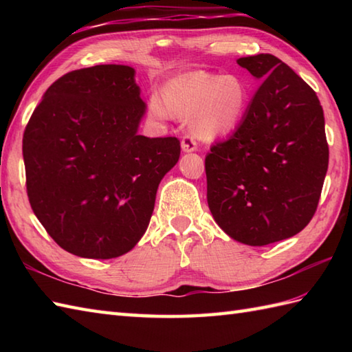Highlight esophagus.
I'll return each mask as SVG.
<instances>
[{"mask_svg":"<svg viewBox=\"0 0 352 352\" xmlns=\"http://www.w3.org/2000/svg\"><path fill=\"white\" fill-rule=\"evenodd\" d=\"M182 148H183L184 153L195 151V149H197V142H195V139H193L192 136H184V138L182 139Z\"/></svg>","mask_w":352,"mask_h":352,"instance_id":"esophagus-1","label":"esophagus"}]
</instances>
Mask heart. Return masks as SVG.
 Returning a JSON list of instances; mask_svg holds the SVG:
<instances>
[{"instance_id":"obj_1","label":"heart","mask_w":352,"mask_h":352,"mask_svg":"<svg viewBox=\"0 0 352 352\" xmlns=\"http://www.w3.org/2000/svg\"><path fill=\"white\" fill-rule=\"evenodd\" d=\"M251 87L239 74L198 71L170 80L163 96L153 92L148 96V116L164 122L172 116L190 119L192 133L210 142L233 133L248 111Z\"/></svg>"}]
</instances>
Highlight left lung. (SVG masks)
Returning <instances> with one entry per match:
<instances>
[{
  "instance_id": "obj_1",
  "label": "left lung",
  "mask_w": 352,
  "mask_h": 352,
  "mask_svg": "<svg viewBox=\"0 0 352 352\" xmlns=\"http://www.w3.org/2000/svg\"><path fill=\"white\" fill-rule=\"evenodd\" d=\"M237 63L261 81L241 125L206 157L207 203L237 242L263 246L311 221L328 169L316 92L272 54Z\"/></svg>"
}]
</instances>
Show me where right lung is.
<instances>
[{"mask_svg":"<svg viewBox=\"0 0 352 352\" xmlns=\"http://www.w3.org/2000/svg\"><path fill=\"white\" fill-rule=\"evenodd\" d=\"M145 109L133 68L96 65L54 81L30 118V206L74 256L115 258L145 234L157 188L182 151L177 138L140 136Z\"/></svg>","mask_w":352,"mask_h":352,"instance_id":"right-lung-1","label":"right lung"}]
</instances>
